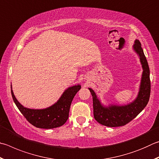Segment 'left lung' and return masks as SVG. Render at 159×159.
Wrapping results in <instances>:
<instances>
[{"mask_svg": "<svg viewBox=\"0 0 159 159\" xmlns=\"http://www.w3.org/2000/svg\"><path fill=\"white\" fill-rule=\"evenodd\" d=\"M134 48L139 55L143 68L140 92L137 99L134 102L125 106H111L109 108H105L101 104L94 92L89 88L93 99L94 117L101 125L109 127L125 126L134 120L145 108L149 102L151 92V83L148 60L144 54L139 40H135Z\"/></svg>", "mask_w": 159, "mask_h": 159, "instance_id": "8db88e82", "label": "left lung"}]
</instances>
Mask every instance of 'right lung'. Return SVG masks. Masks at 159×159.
<instances>
[{
	"mask_svg": "<svg viewBox=\"0 0 159 159\" xmlns=\"http://www.w3.org/2000/svg\"><path fill=\"white\" fill-rule=\"evenodd\" d=\"M80 89L79 85L69 88L57 103L49 108L42 110L24 107L16 100L11 89V93L17 108L32 125L41 129H53L62 126L67 122L71 102Z\"/></svg>",
	"mask_w": 159,
	"mask_h": 159,
	"instance_id": "add662e5",
	"label": "right lung"
}]
</instances>
